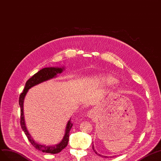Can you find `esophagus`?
<instances>
[{"label": "esophagus", "mask_w": 161, "mask_h": 161, "mask_svg": "<svg viewBox=\"0 0 161 161\" xmlns=\"http://www.w3.org/2000/svg\"><path fill=\"white\" fill-rule=\"evenodd\" d=\"M88 114L89 117H92V116H93V114H94V111H93V110H91V111H88Z\"/></svg>", "instance_id": "obj_1"}]
</instances>
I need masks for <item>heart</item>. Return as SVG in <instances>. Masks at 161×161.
I'll return each instance as SVG.
<instances>
[{"mask_svg": "<svg viewBox=\"0 0 161 161\" xmlns=\"http://www.w3.org/2000/svg\"><path fill=\"white\" fill-rule=\"evenodd\" d=\"M96 80L97 81H98L99 83L104 84V85H111L117 82V80L115 78L111 76L97 77Z\"/></svg>", "mask_w": 161, "mask_h": 161, "instance_id": "b5f03b06", "label": "heart"}]
</instances>
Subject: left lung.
I'll use <instances>...</instances> for the list:
<instances>
[{
  "instance_id": "obj_1",
  "label": "left lung",
  "mask_w": 161,
  "mask_h": 161,
  "mask_svg": "<svg viewBox=\"0 0 161 161\" xmlns=\"http://www.w3.org/2000/svg\"><path fill=\"white\" fill-rule=\"evenodd\" d=\"M92 148H93V150H94V151L95 152V153L96 154H97L98 156H100V157H105V158H107V157H106V156H103V155H101V154H98V153H96V151L94 150V145H92Z\"/></svg>"
}]
</instances>
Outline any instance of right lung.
Wrapping results in <instances>:
<instances>
[{"mask_svg":"<svg viewBox=\"0 0 161 161\" xmlns=\"http://www.w3.org/2000/svg\"><path fill=\"white\" fill-rule=\"evenodd\" d=\"M64 70H65V68L63 67H46V68L42 69L40 70L38 73H35L33 76L30 77V79L26 81L24 90L19 96V104L21 108L20 123H21L22 130L24 131L25 134L26 135L27 139H28V140L30 142V143L34 146V148L46 153L57 154L58 153H60L62 150H63L65 148L68 144L69 131L73 126V123H71V119H69L67 123L65 135H64L63 137V140L61 141V142H59L58 144L56 145H53V146H48V145L47 146V145H43V144L37 143V142H35L34 140L32 138V137L30 134V133L28 132V130H27V127L25 126L24 114V98L29 89H30L31 88H32V87L36 85L42 83V82L49 80L50 79H52V78L56 77L57 74H58V73H61Z\"/></svg>","mask_w":161,"mask_h":161,"instance_id":"right-lung-1","label":"right lung"}]
</instances>
